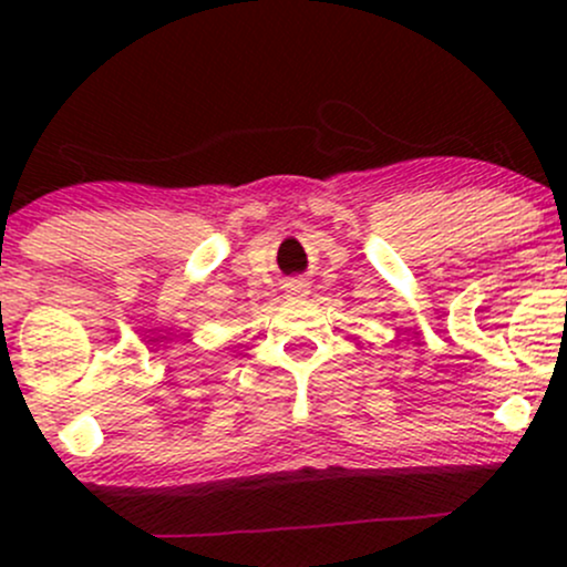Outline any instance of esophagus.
Here are the masks:
<instances>
[{"label": "esophagus", "mask_w": 567, "mask_h": 567, "mask_svg": "<svg viewBox=\"0 0 567 567\" xmlns=\"http://www.w3.org/2000/svg\"><path fill=\"white\" fill-rule=\"evenodd\" d=\"M290 290H292V296H306V292H309V285H306V282H292Z\"/></svg>", "instance_id": "1"}]
</instances>
